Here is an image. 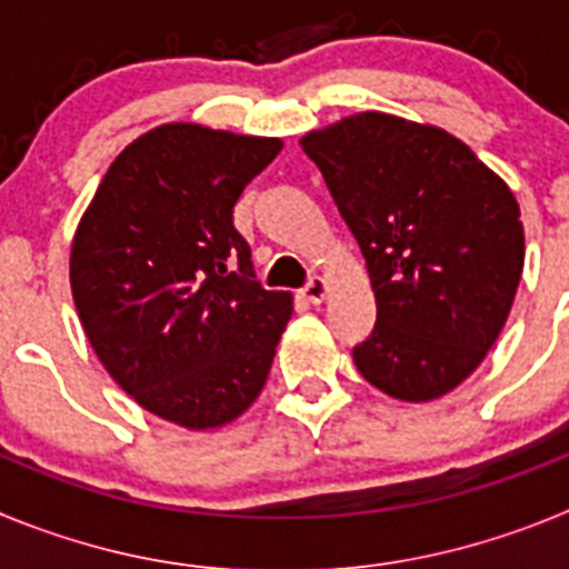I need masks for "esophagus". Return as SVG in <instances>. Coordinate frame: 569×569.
Segmentation results:
<instances>
[{"label": "esophagus", "instance_id": "1", "mask_svg": "<svg viewBox=\"0 0 569 569\" xmlns=\"http://www.w3.org/2000/svg\"><path fill=\"white\" fill-rule=\"evenodd\" d=\"M301 296L310 301V305H321L325 301V296H328V281L321 279V276H313V279L301 288Z\"/></svg>", "mask_w": 569, "mask_h": 569}]
</instances>
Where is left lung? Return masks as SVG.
I'll return each mask as SVG.
<instances>
[{"label": "left lung", "mask_w": 569, "mask_h": 569, "mask_svg": "<svg viewBox=\"0 0 569 569\" xmlns=\"http://www.w3.org/2000/svg\"><path fill=\"white\" fill-rule=\"evenodd\" d=\"M301 150L373 284L359 373L401 401L450 393L485 361L516 299L525 228L512 190L447 130L376 110L313 130Z\"/></svg>", "instance_id": "obj_1"}]
</instances>
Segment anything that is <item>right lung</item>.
I'll use <instances>...</instances> for the list:
<instances>
[{
  "instance_id": "add662e5",
  "label": "right lung",
  "mask_w": 569,
  "mask_h": 569,
  "mask_svg": "<svg viewBox=\"0 0 569 569\" xmlns=\"http://www.w3.org/2000/svg\"><path fill=\"white\" fill-rule=\"evenodd\" d=\"M279 139L173 122L116 156L70 248L79 319L144 410L208 430L261 393L293 296L264 290L233 228Z\"/></svg>"
}]
</instances>
